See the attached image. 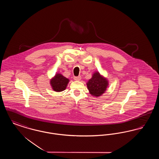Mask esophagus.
I'll return each instance as SVG.
<instances>
[{"instance_id": "esophagus-1", "label": "esophagus", "mask_w": 159, "mask_h": 159, "mask_svg": "<svg viewBox=\"0 0 159 159\" xmlns=\"http://www.w3.org/2000/svg\"><path fill=\"white\" fill-rule=\"evenodd\" d=\"M74 79H75V80H76V81H79V80H80V79H81V76H77V77H74Z\"/></svg>"}]
</instances>
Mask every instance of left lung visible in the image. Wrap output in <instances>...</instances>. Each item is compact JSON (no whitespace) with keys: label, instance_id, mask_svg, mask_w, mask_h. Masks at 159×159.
Masks as SVG:
<instances>
[{"label":"left lung","instance_id":"left-lung-1","mask_svg":"<svg viewBox=\"0 0 159 159\" xmlns=\"http://www.w3.org/2000/svg\"><path fill=\"white\" fill-rule=\"evenodd\" d=\"M86 84L91 95L98 97L105 93L108 86V82L106 77L101 75L98 71H97L93 74L92 78Z\"/></svg>","mask_w":159,"mask_h":159}]
</instances>
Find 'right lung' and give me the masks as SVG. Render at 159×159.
Wrapping results in <instances>:
<instances>
[{"label": "right lung", "instance_id": "1", "mask_svg": "<svg viewBox=\"0 0 159 159\" xmlns=\"http://www.w3.org/2000/svg\"><path fill=\"white\" fill-rule=\"evenodd\" d=\"M69 82V79L62 76L60 73H57L53 78L51 79L50 84L53 91L61 92L64 91Z\"/></svg>", "mask_w": 159, "mask_h": 159}]
</instances>
